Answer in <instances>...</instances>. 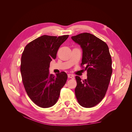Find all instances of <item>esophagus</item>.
Masks as SVG:
<instances>
[{
  "instance_id": "34e87169",
  "label": "esophagus",
  "mask_w": 132,
  "mask_h": 132,
  "mask_svg": "<svg viewBox=\"0 0 132 132\" xmlns=\"http://www.w3.org/2000/svg\"><path fill=\"white\" fill-rule=\"evenodd\" d=\"M68 77L69 78H71V79H74V76L72 74H68Z\"/></svg>"
}]
</instances>
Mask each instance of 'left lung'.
I'll use <instances>...</instances> for the list:
<instances>
[{
  "label": "left lung",
  "mask_w": 132,
  "mask_h": 132,
  "mask_svg": "<svg viewBox=\"0 0 132 132\" xmlns=\"http://www.w3.org/2000/svg\"><path fill=\"white\" fill-rule=\"evenodd\" d=\"M71 38L82 51L81 66L85 65L87 79L76 76L75 94L80 106L93 107L104 97L112 73V59L107 44L93 34L82 33Z\"/></svg>",
  "instance_id": "left-lung-1"
}]
</instances>
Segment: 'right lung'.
<instances>
[{"label": "right lung", "instance_id": "right-lung-1", "mask_svg": "<svg viewBox=\"0 0 132 132\" xmlns=\"http://www.w3.org/2000/svg\"><path fill=\"white\" fill-rule=\"evenodd\" d=\"M69 35H43L25 47L21 58L20 71L23 86L31 100L42 108L53 106L68 78L65 72L50 74V62L56 58L59 47Z\"/></svg>", "mask_w": 132, "mask_h": 132}]
</instances>
